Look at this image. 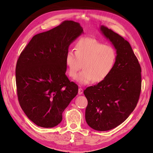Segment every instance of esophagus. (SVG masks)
<instances>
[{
  "instance_id": "obj_1",
  "label": "esophagus",
  "mask_w": 153,
  "mask_h": 153,
  "mask_svg": "<svg viewBox=\"0 0 153 153\" xmlns=\"http://www.w3.org/2000/svg\"><path fill=\"white\" fill-rule=\"evenodd\" d=\"M82 93H83V90H82V88H79V91H78V94H79V95H81V94H82Z\"/></svg>"
}]
</instances>
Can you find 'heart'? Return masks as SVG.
Wrapping results in <instances>:
<instances>
[{"instance_id":"obj_1","label":"heart","mask_w":153,"mask_h":153,"mask_svg":"<svg viewBox=\"0 0 153 153\" xmlns=\"http://www.w3.org/2000/svg\"><path fill=\"white\" fill-rule=\"evenodd\" d=\"M117 57L115 48L92 38H82L77 42L75 51L69 50L66 54L69 75L75 78L83 63V70L76 76L82 85L105 79L111 72Z\"/></svg>"}]
</instances>
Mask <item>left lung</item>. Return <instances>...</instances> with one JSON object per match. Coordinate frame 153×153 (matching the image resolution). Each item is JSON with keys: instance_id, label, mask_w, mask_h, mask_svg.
Returning a JSON list of instances; mask_svg holds the SVG:
<instances>
[{"instance_id": "left-lung-1", "label": "left lung", "mask_w": 153, "mask_h": 153, "mask_svg": "<svg viewBox=\"0 0 153 153\" xmlns=\"http://www.w3.org/2000/svg\"><path fill=\"white\" fill-rule=\"evenodd\" d=\"M102 34L116 49L110 74L84 91L88 104L86 122L97 131H108L122 123L137 105L141 90V68L131 45L122 36L102 25Z\"/></svg>"}]
</instances>
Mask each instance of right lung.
Segmentation results:
<instances>
[{
	"instance_id": "add662e5",
	"label": "right lung",
	"mask_w": 153,
	"mask_h": 153,
	"mask_svg": "<svg viewBox=\"0 0 153 153\" xmlns=\"http://www.w3.org/2000/svg\"><path fill=\"white\" fill-rule=\"evenodd\" d=\"M83 33L77 22L65 20L49 31L35 35L21 53L15 69L20 105L36 125L52 128L78 93L66 71L70 44Z\"/></svg>"
}]
</instances>
